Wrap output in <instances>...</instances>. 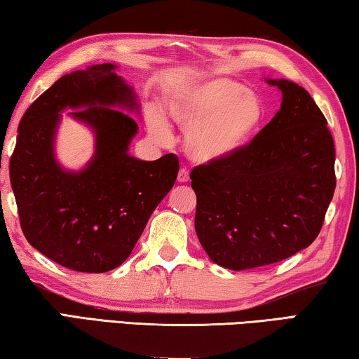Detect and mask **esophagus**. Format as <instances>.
<instances>
[{"label":"esophagus","instance_id":"1","mask_svg":"<svg viewBox=\"0 0 359 359\" xmlns=\"http://www.w3.org/2000/svg\"><path fill=\"white\" fill-rule=\"evenodd\" d=\"M177 180L180 182V184H185V182L190 180V171H188L187 168H180L179 175H177Z\"/></svg>","mask_w":359,"mask_h":359}]
</instances>
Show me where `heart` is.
<instances>
[{
  "label": "heart",
  "mask_w": 359,
  "mask_h": 359,
  "mask_svg": "<svg viewBox=\"0 0 359 359\" xmlns=\"http://www.w3.org/2000/svg\"><path fill=\"white\" fill-rule=\"evenodd\" d=\"M168 111L175 123L187 130V151L199 163L220 161L233 155L264 118L259 96L229 77L210 79L172 96ZM149 128L158 141H168L171 136L160 115H151Z\"/></svg>",
  "instance_id": "obj_1"
}]
</instances>
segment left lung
<instances>
[{"label": "left lung", "instance_id": "obj_1", "mask_svg": "<svg viewBox=\"0 0 359 359\" xmlns=\"http://www.w3.org/2000/svg\"><path fill=\"white\" fill-rule=\"evenodd\" d=\"M280 90V111L228 158L196 166L194 229L205 253L242 271L293 257L317 239L336 188V149L307 90Z\"/></svg>", "mask_w": 359, "mask_h": 359}]
</instances>
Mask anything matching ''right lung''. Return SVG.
Returning a JSON list of instances; mask_svg holds the SVG:
<instances>
[{"label": "right lung", "mask_w": 359, "mask_h": 359, "mask_svg": "<svg viewBox=\"0 0 359 359\" xmlns=\"http://www.w3.org/2000/svg\"><path fill=\"white\" fill-rule=\"evenodd\" d=\"M115 65L66 74L23 114L9 175L20 226L36 250L77 272H107L130 257L151 212L171 191L179 158L155 161L128 155L137 123L112 106L137 111ZM66 107L95 131V155L79 173L65 172L53 141Z\"/></svg>", "instance_id": "obj_1"}]
</instances>
